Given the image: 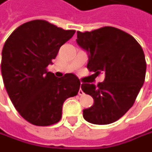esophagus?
I'll list each match as a JSON object with an SVG mask.
<instances>
[{
    "mask_svg": "<svg viewBox=\"0 0 152 152\" xmlns=\"http://www.w3.org/2000/svg\"><path fill=\"white\" fill-rule=\"evenodd\" d=\"M81 86H82V83H81ZM78 94H79L80 96H82V95H83V90H82L81 88H80V90H79V93H78Z\"/></svg>",
    "mask_w": 152,
    "mask_h": 152,
    "instance_id": "34e87169",
    "label": "esophagus"
}]
</instances>
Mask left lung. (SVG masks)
Returning <instances> with one entry per match:
<instances>
[{"mask_svg":"<svg viewBox=\"0 0 152 152\" xmlns=\"http://www.w3.org/2000/svg\"><path fill=\"white\" fill-rule=\"evenodd\" d=\"M76 41L88 53V70L105 75L97 86L82 83V90L94 99L92 106L83 110V118L98 125L113 123L134 105L145 82L144 51L134 37L111 26L77 32Z\"/></svg>","mask_w":152,"mask_h":152,"instance_id":"1","label":"left lung"}]
</instances>
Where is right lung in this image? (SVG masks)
Masks as SVG:
<instances>
[{
	"label": "right lung",
	"mask_w": 152,
	"mask_h": 152,
	"mask_svg": "<svg viewBox=\"0 0 152 152\" xmlns=\"http://www.w3.org/2000/svg\"><path fill=\"white\" fill-rule=\"evenodd\" d=\"M75 34L46 20L18 27L1 51V75L13 105L22 118L37 126H50L62 118L63 103L78 94L81 83L72 73L56 78L47 69L60 47Z\"/></svg>",
	"instance_id": "1"
}]
</instances>
